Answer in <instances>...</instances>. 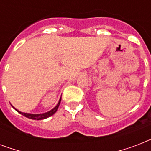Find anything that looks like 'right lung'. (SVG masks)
Listing matches in <instances>:
<instances>
[{"label": "right lung", "mask_w": 151, "mask_h": 151, "mask_svg": "<svg viewBox=\"0 0 151 151\" xmlns=\"http://www.w3.org/2000/svg\"><path fill=\"white\" fill-rule=\"evenodd\" d=\"M60 102H61V99H59V103H58V104L56 105V106H55V108H53L52 110H50V111H48V112L47 113H45V114H27V113H22V112H20V111H19L18 110H16L15 107H14V109H15L16 111H18V112L19 113V114H21L22 115L25 116L26 117H28V118H29V119L43 120L51 117L52 115H53L56 112L57 110H58V108H59V104H60Z\"/></svg>", "instance_id": "1"}]
</instances>
